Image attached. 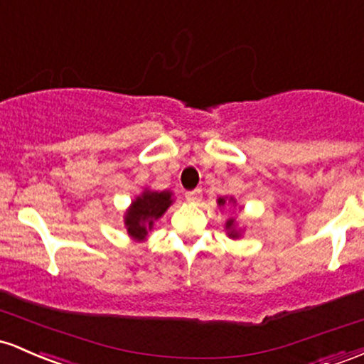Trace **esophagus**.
<instances>
[{"mask_svg": "<svg viewBox=\"0 0 364 364\" xmlns=\"http://www.w3.org/2000/svg\"><path fill=\"white\" fill-rule=\"evenodd\" d=\"M185 198H186V202H190V203H198L200 202V198H202V193H200V190H191V191H186L185 193Z\"/></svg>", "mask_w": 364, "mask_h": 364, "instance_id": "1", "label": "esophagus"}]
</instances>
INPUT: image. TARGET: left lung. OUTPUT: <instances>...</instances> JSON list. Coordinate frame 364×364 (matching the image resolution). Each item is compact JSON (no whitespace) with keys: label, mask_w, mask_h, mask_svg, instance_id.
<instances>
[{"label":"left lung","mask_w":364,"mask_h":364,"mask_svg":"<svg viewBox=\"0 0 364 364\" xmlns=\"http://www.w3.org/2000/svg\"><path fill=\"white\" fill-rule=\"evenodd\" d=\"M226 203H233V205H237V200H235L233 197H230V198H228V197L226 198L225 197H219L218 198L219 209H223V207H225ZM225 230H226V235L231 238V240H237V238H240L242 237V231H243V230H240V228L237 226V221H235L233 218H230L225 223Z\"/></svg>","instance_id":"8db88e82"}]
</instances>
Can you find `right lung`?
<instances>
[{
	"label": "right lung",
	"instance_id": "right-lung-1",
	"mask_svg": "<svg viewBox=\"0 0 364 364\" xmlns=\"http://www.w3.org/2000/svg\"><path fill=\"white\" fill-rule=\"evenodd\" d=\"M173 202V191L143 190L124 213V226L127 235L136 242L146 240L149 233L154 230V223L166 214Z\"/></svg>",
	"mask_w": 364,
	"mask_h": 364
}]
</instances>
